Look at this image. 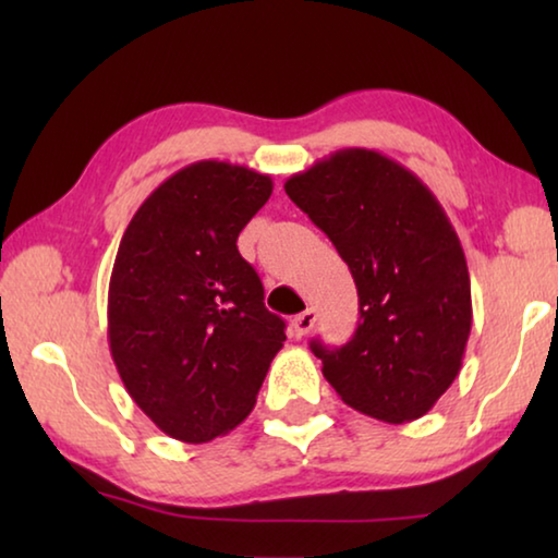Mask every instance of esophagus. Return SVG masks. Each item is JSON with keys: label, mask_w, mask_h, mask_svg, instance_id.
I'll return each mask as SVG.
<instances>
[{"label": "esophagus", "mask_w": 558, "mask_h": 558, "mask_svg": "<svg viewBox=\"0 0 558 558\" xmlns=\"http://www.w3.org/2000/svg\"><path fill=\"white\" fill-rule=\"evenodd\" d=\"M315 323H317V315H315V310L310 307V310H305V313H300V315H295V319H292V332H295V337H305V335H310V329L315 327Z\"/></svg>", "instance_id": "1"}]
</instances>
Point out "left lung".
I'll list each match as a JSON object with an SVG mask.
<instances>
[{
	"label": "left lung",
	"mask_w": 558,
	"mask_h": 558,
	"mask_svg": "<svg viewBox=\"0 0 558 558\" xmlns=\"http://www.w3.org/2000/svg\"><path fill=\"white\" fill-rule=\"evenodd\" d=\"M286 194L335 243L359 292L354 337L310 344L325 379L372 418L426 415L456 381L472 327L465 253L442 206L411 169L364 147L292 174Z\"/></svg>",
	"instance_id": "left-lung-1"
}]
</instances>
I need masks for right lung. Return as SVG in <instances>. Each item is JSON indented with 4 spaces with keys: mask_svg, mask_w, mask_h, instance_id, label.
I'll list each match as a JSON object with an SVG mask.
<instances>
[{
    "mask_svg": "<svg viewBox=\"0 0 558 558\" xmlns=\"http://www.w3.org/2000/svg\"><path fill=\"white\" fill-rule=\"evenodd\" d=\"M272 179L204 159L165 179L122 233L108 288L112 362L140 409L169 438L209 442L253 411L286 323L239 233Z\"/></svg>",
    "mask_w": 558,
    "mask_h": 558,
    "instance_id": "add662e5",
    "label": "right lung"
}]
</instances>
